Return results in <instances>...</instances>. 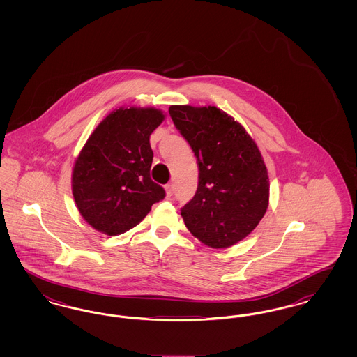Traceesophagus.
Listing matches in <instances>:
<instances>
[{
	"label": "esophagus",
	"instance_id": "34e87169",
	"mask_svg": "<svg viewBox=\"0 0 357 357\" xmlns=\"http://www.w3.org/2000/svg\"><path fill=\"white\" fill-rule=\"evenodd\" d=\"M165 190H166V195L167 197H172L174 195V185H167V186L165 187Z\"/></svg>",
	"mask_w": 357,
	"mask_h": 357
}]
</instances>
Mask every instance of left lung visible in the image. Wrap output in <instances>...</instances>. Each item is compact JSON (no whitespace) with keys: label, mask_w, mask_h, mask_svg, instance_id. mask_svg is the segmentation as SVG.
Instances as JSON below:
<instances>
[{"label":"left lung","mask_w":357,"mask_h":357,"mask_svg":"<svg viewBox=\"0 0 357 357\" xmlns=\"http://www.w3.org/2000/svg\"><path fill=\"white\" fill-rule=\"evenodd\" d=\"M171 118L197 156L199 183L183 206L187 229L213 249L248 237L269 206V176L255 139L215 105H171Z\"/></svg>","instance_id":"1"}]
</instances>
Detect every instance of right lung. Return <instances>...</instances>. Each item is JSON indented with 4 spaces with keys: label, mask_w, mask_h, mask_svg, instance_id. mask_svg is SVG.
<instances>
[{
    "label": "right lung",
    "mask_w": 357,
    "mask_h": 357,
    "mask_svg": "<svg viewBox=\"0 0 357 357\" xmlns=\"http://www.w3.org/2000/svg\"><path fill=\"white\" fill-rule=\"evenodd\" d=\"M166 119L155 107H120L86 139L72 170V194L88 225L105 236H119L165 198L150 176V136Z\"/></svg>",
    "instance_id": "right-lung-1"
}]
</instances>
